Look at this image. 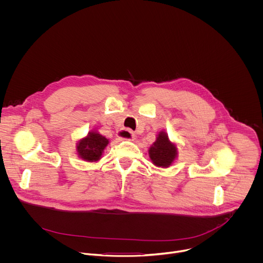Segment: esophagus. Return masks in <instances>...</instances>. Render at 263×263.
Instances as JSON below:
<instances>
[{
	"label": "esophagus",
	"mask_w": 263,
	"mask_h": 263,
	"mask_svg": "<svg viewBox=\"0 0 263 263\" xmlns=\"http://www.w3.org/2000/svg\"><path fill=\"white\" fill-rule=\"evenodd\" d=\"M122 133H124V138L127 140H133L135 138V134L130 130H123Z\"/></svg>",
	"instance_id": "34e87169"
}]
</instances>
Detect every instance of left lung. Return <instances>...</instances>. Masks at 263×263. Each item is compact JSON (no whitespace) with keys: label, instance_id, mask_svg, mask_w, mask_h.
Wrapping results in <instances>:
<instances>
[{"label":"left lung","instance_id":"obj_1","mask_svg":"<svg viewBox=\"0 0 263 263\" xmlns=\"http://www.w3.org/2000/svg\"><path fill=\"white\" fill-rule=\"evenodd\" d=\"M149 158L156 166L169 167L177 155L175 144L171 143L164 132H160L156 142L149 148Z\"/></svg>","mask_w":263,"mask_h":263}]
</instances>
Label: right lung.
<instances>
[{
    "label": "right lung",
    "mask_w": 263,
    "mask_h": 263,
    "mask_svg": "<svg viewBox=\"0 0 263 263\" xmlns=\"http://www.w3.org/2000/svg\"><path fill=\"white\" fill-rule=\"evenodd\" d=\"M108 144V140L97 132H90L86 138L78 143L79 156L88 162L98 161L103 149Z\"/></svg>",
    "instance_id": "1"
}]
</instances>
